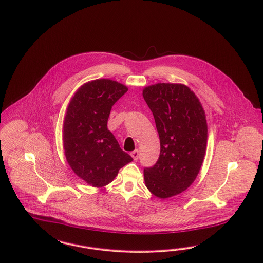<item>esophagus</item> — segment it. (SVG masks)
Returning <instances> with one entry per match:
<instances>
[{
  "label": "esophagus",
  "instance_id": "1",
  "mask_svg": "<svg viewBox=\"0 0 263 263\" xmlns=\"http://www.w3.org/2000/svg\"><path fill=\"white\" fill-rule=\"evenodd\" d=\"M130 156L133 157V159L136 161V160H138V157H139V151L138 150H135V151H133V152L130 153Z\"/></svg>",
  "mask_w": 263,
  "mask_h": 263
}]
</instances>
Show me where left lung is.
I'll return each instance as SVG.
<instances>
[{"label":"left lung","mask_w":263,"mask_h":263,"mask_svg":"<svg viewBox=\"0 0 263 263\" xmlns=\"http://www.w3.org/2000/svg\"><path fill=\"white\" fill-rule=\"evenodd\" d=\"M160 136L161 152L152 167H145L147 189L159 198L186 191L202 165L207 122L195 93L184 84L158 83L143 89Z\"/></svg>","instance_id":"left-lung-1"}]
</instances>
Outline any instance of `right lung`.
Masks as SVG:
<instances>
[{
    "instance_id": "obj_1",
    "label": "right lung",
    "mask_w": 263,
    "mask_h": 263,
    "mask_svg": "<svg viewBox=\"0 0 263 263\" xmlns=\"http://www.w3.org/2000/svg\"><path fill=\"white\" fill-rule=\"evenodd\" d=\"M127 87L111 79L82 85L68 103L63 126V145L70 168L87 184L102 187L133 158L124 152L107 128L113 104Z\"/></svg>"
}]
</instances>
